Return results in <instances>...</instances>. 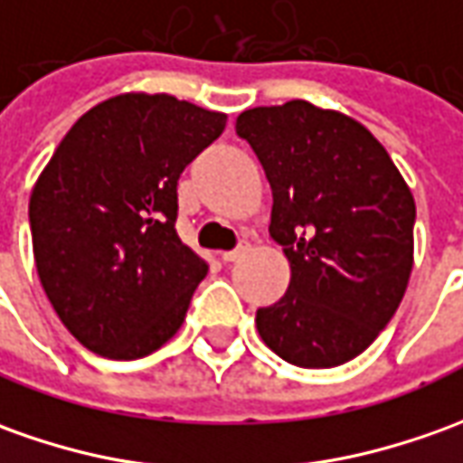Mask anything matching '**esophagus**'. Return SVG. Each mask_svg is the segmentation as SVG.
I'll return each mask as SVG.
<instances>
[{"label":"esophagus","mask_w":463,"mask_h":463,"mask_svg":"<svg viewBox=\"0 0 463 463\" xmlns=\"http://www.w3.org/2000/svg\"><path fill=\"white\" fill-rule=\"evenodd\" d=\"M247 250H250V244H247V241H241V244L234 247V250L222 251V260H224V262H237L239 257H244V254H247Z\"/></svg>","instance_id":"esophagus-1"}]
</instances>
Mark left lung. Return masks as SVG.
I'll return each mask as SVG.
<instances>
[{"mask_svg":"<svg viewBox=\"0 0 463 463\" xmlns=\"http://www.w3.org/2000/svg\"><path fill=\"white\" fill-rule=\"evenodd\" d=\"M237 136L272 186L269 237L292 269L285 298L257 310V330L292 365H343L403 299L413 267L411 189L371 130L307 100L244 110Z\"/></svg>","mask_w":463,"mask_h":463,"instance_id":"left-lung-1","label":"left lung"}]
</instances>
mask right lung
<instances>
[{
    "instance_id": "add662e5",
    "label": "right lung",
    "mask_w": 463,
    "mask_h": 463,
    "mask_svg": "<svg viewBox=\"0 0 463 463\" xmlns=\"http://www.w3.org/2000/svg\"><path fill=\"white\" fill-rule=\"evenodd\" d=\"M224 113L130 92L67 130L30 199L34 264L57 317L113 360L176 333L209 267L178 239V178L222 136Z\"/></svg>"
}]
</instances>
